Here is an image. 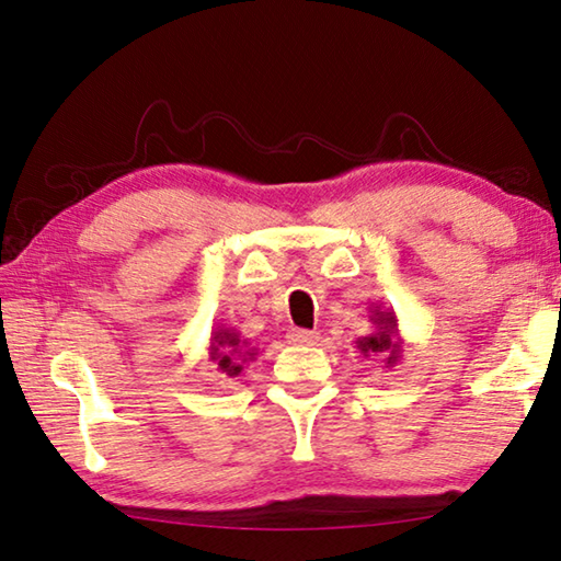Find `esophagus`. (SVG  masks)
Here are the masks:
<instances>
[{
    "instance_id": "34e87169",
    "label": "esophagus",
    "mask_w": 561,
    "mask_h": 561,
    "mask_svg": "<svg viewBox=\"0 0 561 561\" xmlns=\"http://www.w3.org/2000/svg\"><path fill=\"white\" fill-rule=\"evenodd\" d=\"M287 339H289V344H301L304 346V344H317L319 334H317V331H309V329H291Z\"/></svg>"
}]
</instances>
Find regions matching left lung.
<instances>
[{
    "instance_id": "left-lung-1",
    "label": "left lung",
    "mask_w": 561,
    "mask_h": 561,
    "mask_svg": "<svg viewBox=\"0 0 561 561\" xmlns=\"http://www.w3.org/2000/svg\"><path fill=\"white\" fill-rule=\"evenodd\" d=\"M368 321L374 324V331L368 336H360L356 341V348L364 356H383L386 368H393L403 356V339L398 331V319L393 309H371Z\"/></svg>"
}]
</instances>
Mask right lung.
Listing matches in <instances>:
<instances>
[{"mask_svg":"<svg viewBox=\"0 0 561 561\" xmlns=\"http://www.w3.org/2000/svg\"><path fill=\"white\" fill-rule=\"evenodd\" d=\"M210 360L217 364V371L227 374L230 378L242 374V364L254 360V348H247V339L240 336V331L232 327H217L210 334V346H207Z\"/></svg>","mask_w":561,"mask_h":561,"instance_id":"1","label":"right lung"}]
</instances>
